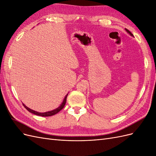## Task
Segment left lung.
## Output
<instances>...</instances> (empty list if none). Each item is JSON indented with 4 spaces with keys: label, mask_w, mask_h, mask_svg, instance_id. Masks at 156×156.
I'll list each match as a JSON object with an SVG mask.
<instances>
[{
    "label": "left lung",
    "mask_w": 156,
    "mask_h": 156,
    "mask_svg": "<svg viewBox=\"0 0 156 156\" xmlns=\"http://www.w3.org/2000/svg\"><path fill=\"white\" fill-rule=\"evenodd\" d=\"M125 30L127 31V33H129V34H130L131 36H133V34H132V33H131V32H130L129 30H127V29H125Z\"/></svg>",
    "instance_id": "1"
}]
</instances>
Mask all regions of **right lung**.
<instances>
[{
    "label": "right lung",
    "mask_w": 156,
    "mask_h": 156,
    "mask_svg": "<svg viewBox=\"0 0 156 156\" xmlns=\"http://www.w3.org/2000/svg\"><path fill=\"white\" fill-rule=\"evenodd\" d=\"M68 95V94H67L66 96H65V98H64V100H63L62 103H61V105H60L58 108H55V109H54V110H53V111H48V112H36V111H34V110L30 109V108L27 107L25 104H23V106H24V107L26 108V109H27V111H29L30 112H32V113H33V114H34V115H36L41 116H53V115H56V113H58L59 111H60L62 109V108H63L64 107V105H65V104H66V99H67Z\"/></svg>",
    "instance_id": "obj_1"
}]
</instances>
